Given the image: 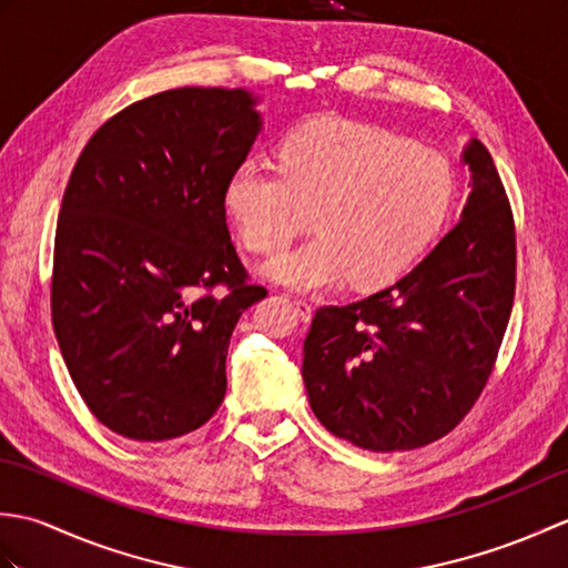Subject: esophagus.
<instances>
[{
	"label": "esophagus",
	"mask_w": 568,
	"mask_h": 568,
	"mask_svg": "<svg viewBox=\"0 0 568 568\" xmlns=\"http://www.w3.org/2000/svg\"><path fill=\"white\" fill-rule=\"evenodd\" d=\"M293 307L297 312V317L303 320V322L312 320V305L307 303V300H293Z\"/></svg>",
	"instance_id": "34e87169"
}]
</instances>
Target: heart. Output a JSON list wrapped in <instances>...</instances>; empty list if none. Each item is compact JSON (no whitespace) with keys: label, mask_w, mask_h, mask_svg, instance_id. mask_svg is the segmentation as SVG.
I'll return each mask as SVG.
<instances>
[{"label":"heart","mask_w":568,"mask_h":568,"mask_svg":"<svg viewBox=\"0 0 568 568\" xmlns=\"http://www.w3.org/2000/svg\"><path fill=\"white\" fill-rule=\"evenodd\" d=\"M456 175L444 153L390 129L317 119L291 131L277 168L244 159L222 204L246 248L281 253L307 226L317 236L271 261L263 275L293 291H327L352 277L381 287L437 244L454 207Z\"/></svg>","instance_id":"b5f03b06"}]
</instances>
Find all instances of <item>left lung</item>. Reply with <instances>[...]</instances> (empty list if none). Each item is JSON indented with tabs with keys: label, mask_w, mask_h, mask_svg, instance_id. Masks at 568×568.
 <instances>
[{
	"label": "left lung",
	"mask_w": 568,
	"mask_h": 568,
	"mask_svg": "<svg viewBox=\"0 0 568 568\" xmlns=\"http://www.w3.org/2000/svg\"><path fill=\"white\" fill-rule=\"evenodd\" d=\"M462 220L395 285L320 307L303 348L312 413L368 452L419 449L464 419L496 364L515 297V224L488 149L470 139Z\"/></svg>",
	"instance_id": "8db88e82"
}]
</instances>
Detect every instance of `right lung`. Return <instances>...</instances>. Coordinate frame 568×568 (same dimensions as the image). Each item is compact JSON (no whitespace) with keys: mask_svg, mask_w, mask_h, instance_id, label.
Segmentation results:
<instances>
[{"mask_svg":"<svg viewBox=\"0 0 568 568\" xmlns=\"http://www.w3.org/2000/svg\"><path fill=\"white\" fill-rule=\"evenodd\" d=\"M256 106L241 88L165 90L102 124L72 168L53 329L84 405L126 439L183 437L220 409L229 339L265 297L222 204L263 129Z\"/></svg>","mask_w":568,"mask_h":568,"instance_id":"right-lung-1","label":"right lung"}]
</instances>
